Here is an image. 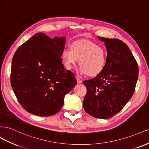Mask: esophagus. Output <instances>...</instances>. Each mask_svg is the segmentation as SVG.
<instances>
[{
	"label": "esophagus",
	"mask_w": 149,
	"mask_h": 149,
	"mask_svg": "<svg viewBox=\"0 0 149 149\" xmlns=\"http://www.w3.org/2000/svg\"><path fill=\"white\" fill-rule=\"evenodd\" d=\"M77 81L78 84H81L82 83V80H81V79H79V77H77Z\"/></svg>",
	"instance_id": "34e87169"
}]
</instances>
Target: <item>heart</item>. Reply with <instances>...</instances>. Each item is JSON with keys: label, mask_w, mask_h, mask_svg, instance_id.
Listing matches in <instances>:
<instances>
[{"label": "heart", "mask_w": 149, "mask_h": 149, "mask_svg": "<svg viewBox=\"0 0 149 149\" xmlns=\"http://www.w3.org/2000/svg\"><path fill=\"white\" fill-rule=\"evenodd\" d=\"M70 47V49H64L62 52V58L67 69H72L79 60L81 74L95 76L103 71L107 61L106 49L88 40L75 41Z\"/></svg>", "instance_id": "obj_1"}]
</instances>
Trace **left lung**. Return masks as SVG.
Instances as JSON below:
<instances>
[{
  "label": "left lung",
  "instance_id": "8db88e82",
  "mask_svg": "<svg viewBox=\"0 0 149 149\" xmlns=\"http://www.w3.org/2000/svg\"><path fill=\"white\" fill-rule=\"evenodd\" d=\"M107 47L106 65L102 72L85 80L84 108L90 116L108 119L119 112L134 94L139 67L128 46L118 39L98 36Z\"/></svg>",
  "mask_w": 149,
  "mask_h": 149
}]
</instances>
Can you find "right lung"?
<instances>
[{
  "instance_id": "obj_1",
  "label": "right lung",
  "mask_w": 149,
  "mask_h": 149,
  "mask_svg": "<svg viewBox=\"0 0 149 149\" xmlns=\"http://www.w3.org/2000/svg\"><path fill=\"white\" fill-rule=\"evenodd\" d=\"M65 37L51 39L36 33L18 47L12 59L10 82L28 113L49 116L58 113L64 96L77 84L75 75L62 64Z\"/></svg>"
}]
</instances>
